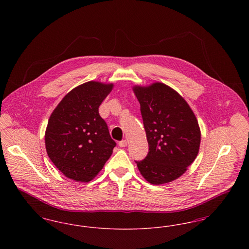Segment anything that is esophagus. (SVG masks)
Segmentation results:
<instances>
[{
	"mask_svg": "<svg viewBox=\"0 0 249 249\" xmlns=\"http://www.w3.org/2000/svg\"><path fill=\"white\" fill-rule=\"evenodd\" d=\"M119 147H125V146H127V141H126V140L120 141V142H119Z\"/></svg>",
	"mask_w": 249,
	"mask_h": 249,
	"instance_id": "esophagus-1",
	"label": "esophagus"
}]
</instances>
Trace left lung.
I'll return each instance as SVG.
<instances>
[{
    "label": "left lung",
    "mask_w": 249,
    "mask_h": 249,
    "mask_svg": "<svg viewBox=\"0 0 249 249\" xmlns=\"http://www.w3.org/2000/svg\"><path fill=\"white\" fill-rule=\"evenodd\" d=\"M139 103L148 153L137 167L153 185L181 177L196 159L201 142L197 119L188 103L162 83L134 87Z\"/></svg>",
    "instance_id": "8db88e82"
}]
</instances>
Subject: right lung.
Returning a JSON list of instances; mask_svg holds the SVG:
<instances>
[{
	"instance_id": "1",
	"label": "right lung",
	"mask_w": 249,
	"mask_h": 249,
	"mask_svg": "<svg viewBox=\"0 0 249 249\" xmlns=\"http://www.w3.org/2000/svg\"><path fill=\"white\" fill-rule=\"evenodd\" d=\"M113 84H82L61 100L48 120L45 141L48 157L70 179L89 182L113 153L111 138L99 107Z\"/></svg>"
}]
</instances>
